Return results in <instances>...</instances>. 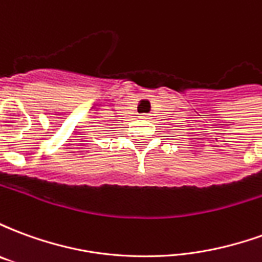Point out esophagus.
<instances>
[{
  "label": "esophagus",
  "instance_id": "esophagus-1",
  "mask_svg": "<svg viewBox=\"0 0 262 262\" xmlns=\"http://www.w3.org/2000/svg\"><path fill=\"white\" fill-rule=\"evenodd\" d=\"M143 119H146V120H151V119H153V118H151V116H150V115H147V116H143Z\"/></svg>",
  "mask_w": 262,
  "mask_h": 262
}]
</instances>
